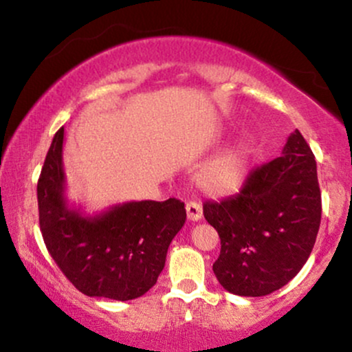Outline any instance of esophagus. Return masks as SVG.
<instances>
[{
  "mask_svg": "<svg viewBox=\"0 0 352 352\" xmlns=\"http://www.w3.org/2000/svg\"><path fill=\"white\" fill-rule=\"evenodd\" d=\"M185 208H187V217L190 221H199V220H201V217H204L201 205L199 204V201H187Z\"/></svg>",
  "mask_w": 352,
  "mask_h": 352,
  "instance_id": "esophagus-1",
  "label": "esophagus"
}]
</instances>
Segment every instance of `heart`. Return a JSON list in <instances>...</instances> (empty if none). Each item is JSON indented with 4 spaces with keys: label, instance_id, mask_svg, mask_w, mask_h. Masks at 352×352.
<instances>
[{
    "label": "heart",
    "instance_id": "heart-1",
    "mask_svg": "<svg viewBox=\"0 0 352 352\" xmlns=\"http://www.w3.org/2000/svg\"><path fill=\"white\" fill-rule=\"evenodd\" d=\"M253 153L252 140H240L205 164L197 175V182L205 192L213 195L236 192L248 177Z\"/></svg>",
    "mask_w": 352,
    "mask_h": 352
}]
</instances>
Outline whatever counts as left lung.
<instances>
[{
	"label": "left lung",
	"instance_id": "1",
	"mask_svg": "<svg viewBox=\"0 0 352 352\" xmlns=\"http://www.w3.org/2000/svg\"><path fill=\"white\" fill-rule=\"evenodd\" d=\"M204 215L220 235L213 273L227 292L266 296L292 281L321 223L316 160L301 132L280 157L253 168L240 193L204 204Z\"/></svg>",
	"mask_w": 352,
	"mask_h": 352
}]
</instances>
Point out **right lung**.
<instances>
[{
    "label": "right lung",
    "mask_w": 352,
    "mask_h": 352,
    "mask_svg": "<svg viewBox=\"0 0 352 352\" xmlns=\"http://www.w3.org/2000/svg\"><path fill=\"white\" fill-rule=\"evenodd\" d=\"M56 132L38 182L39 227L52 260L80 293L129 301L157 283L167 250L185 223L184 201H125L94 215L71 207Z\"/></svg>",
    "instance_id": "obj_1"
}]
</instances>
